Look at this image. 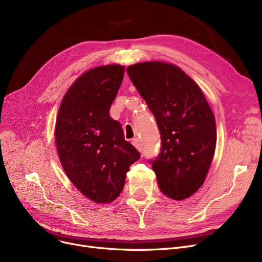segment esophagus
Here are the masks:
<instances>
[{"label":"esophagus","instance_id":"1","mask_svg":"<svg viewBox=\"0 0 262 262\" xmlns=\"http://www.w3.org/2000/svg\"><path fill=\"white\" fill-rule=\"evenodd\" d=\"M132 143H133V145L137 148V149H139V150H141L142 149V144H141V141L138 139V138H136V139H134L133 141H132Z\"/></svg>","mask_w":262,"mask_h":262}]
</instances>
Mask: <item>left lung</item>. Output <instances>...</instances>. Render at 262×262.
Instances as JSON below:
<instances>
[{"instance_id": "1", "label": "left lung", "mask_w": 262, "mask_h": 262, "mask_svg": "<svg viewBox=\"0 0 262 262\" xmlns=\"http://www.w3.org/2000/svg\"><path fill=\"white\" fill-rule=\"evenodd\" d=\"M126 71L159 128L160 153L149 160L159 189L172 200L188 199L204 184L214 155L212 110L196 82L177 66L146 61Z\"/></svg>"}]
</instances>
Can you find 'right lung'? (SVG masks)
Segmentation results:
<instances>
[{"mask_svg": "<svg viewBox=\"0 0 262 262\" xmlns=\"http://www.w3.org/2000/svg\"><path fill=\"white\" fill-rule=\"evenodd\" d=\"M124 67L108 64L79 76L64 94L55 141L69 180L89 200L106 204L123 190L126 173L140 153L124 139L121 124L110 118Z\"/></svg>", "mask_w": 262, "mask_h": 262, "instance_id": "right-lung-1", "label": "right lung"}]
</instances>
